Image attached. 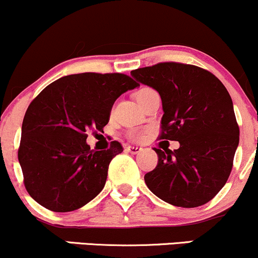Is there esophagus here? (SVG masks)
I'll use <instances>...</instances> for the list:
<instances>
[{
    "mask_svg": "<svg viewBox=\"0 0 258 258\" xmlns=\"http://www.w3.org/2000/svg\"><path fill=\"white\" fill-rule=\"evenodd\" d=\"M126 151L131 153V154H138V153L142 151V148L137 146H126Z\"/></svg>",
    "mask_w": 258,
    "mask_h": 258,
    "instance_id": "esophagus-1",
    "label": "esophagus"
}]
</instances>
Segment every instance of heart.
I'll return each mask as SVG.
<instances>
[{
  "label": "heart",
  "instance_id": "b5f03b06",
  "mask_svg": "<svg viewBox=\"0 0 258 258\" xmlns=\"http://www.w3.org/2000/svg\"><path fill=\"white\" fill-rule=\"evenodd\" d=\"M153 93H155V90L152 89V88L142 87V88H140L137 92H136V99L138 100V103L142 104L143 101L149 97V95L153 94ZM131 137L141 138V137H142V132L138 131V130H134V131L131 132Z\"/></svg>",
  "mask_w": 258,
  "mask_h": 258
}]
</instances>
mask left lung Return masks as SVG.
<instances>
[{
  "label": "left lung",
  "instance_id": "obj_1",
  "mask_svg": "<svg viewBox=\"0 0 258 258\" xmlns=\"http://www.w3.org/2000/svg\"><path fill=\"white\" fill-rule=\"evenodd\" d=\"M136 81L159 93L164 115L159 140L180 148H154L158 165L144 175L155 196L176 207L209 202L228 181L239 126L233 100L213 73L194 64L161 62L131 71Z\"/></svg>",
  "mask_w": 258,
  "mask_h": 258
}]
</instances>
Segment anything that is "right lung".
Wrapping results in <instances>:
<instances>
[{"label":"right lung","instance_id":"right-lung-1","mask_svg":"<svg viewBox=\"0 0 258 258\" xmlns=\"http://www.w3.org/2000/svg\"><path fill=\"white\" fill-rule=\"evenodd\" d=\"M138 83L122 73L86 72L52 82L28 106L18 160L28 194L52 212H71L97 197L109 164L123 151L112 141L93 151L87 132L103 131L115 100Z\"/></svg>","mask_w":258,"mask_h":258}]
</instances>
